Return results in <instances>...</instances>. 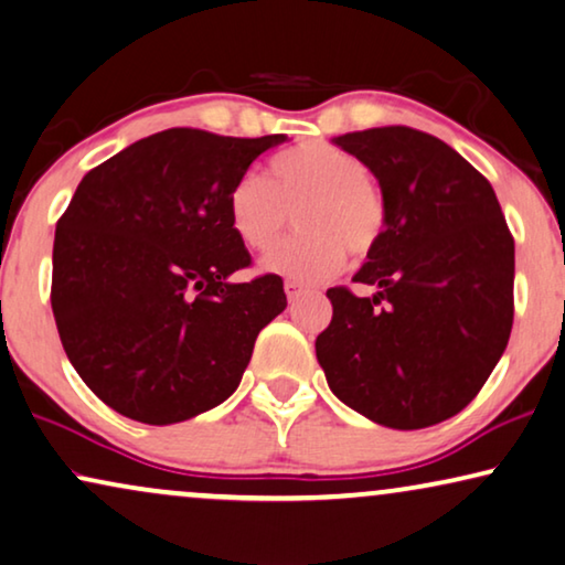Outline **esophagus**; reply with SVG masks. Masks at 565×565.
<instances>
[{
  "label": "esophagus",
  "mask_w": 565,
  "mask_h": 565,
  "mask_svg": "<svg viewBox=\"0 0 565 565\" xmlns=\"http://www.w3.org/2000/svg\"><path fill=\"white\" fill-rule=\"evenodd\" d=\"M305 289H307V286L299 284V281H291V279L284 281V291H286V297H289V301L297 299L299 294H305Z\"/></svg>",
  "instance_id": "1"
}]
</instances>
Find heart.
Masks as SVG:
<instances>
[{"mask_svg": "<svg viewBox=\"0 0 565 565\" xmlns=\"http://www.w3.org/2000/svg\"><path fill=\"white\" fill-rule=\"evenodd\" d=\"M271 177L245 173L230 189V225L250 250H268L297 210L299 233L264 258L271 274L320 281L345 256L369 258L386 233V200L359 156L324 140L299 142L268 166Z\"/></svg>", "mask_w": 565, "mask_h": 565, "instance_id": "obj_1", "label": "heart"}]
</instances>
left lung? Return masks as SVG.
Returning <instances> with one entry per match:
<instances>
[{
  "label": "left lung",
  "instance_id": "1",
  "mask_svg": "<svg viewBox=\"0 0 565 565\" xmlns=\"http://www.w3.org/2000/svg\"><path fill=\"white\" fill-rule=\"evenodd\" d=\"M386 200V233L353 281L328 289L315 340L332 394L394 430L458 415L502 359L514 317V241L494 189L448 142L404 125L332 138Z\"/></svg>",
  "mask_w": 565,
  "mask_h": 565
}]
</instances>
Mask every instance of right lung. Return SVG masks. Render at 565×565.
<instances>
[{"mask_svg":"<svg viewBox=\"0 0 565 565\" xmlns=\"http://www.w3.org/2000/svg\"><path fill=\"white\" fill-rule=\"evenodd\" d=\"M284 140L171 127L76 186L55 225L51 307L71 365L107 407L173 425L241 384L286 294L276 274L230 281L250 253L230 225L227 196Z\"/></svg>","mask_w":565,"mask_h":565,"instance_id":"1","label":"right lung"}]
</instances>
